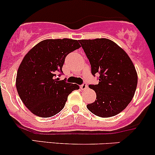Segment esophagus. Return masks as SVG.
Returning a JSON list of instances; mask_svg holds the SVG:
<instances>
[{
    "instance_id": "esophagus-1",
    "label": "esophagus",
    "mask_w": 155,
    "mask_h": 155,
    "mask_svg": "<svg viewBox=\"0 0 155 155\" xmlns=\"http://www.w3.org/2000/svg\"><path fill=\"white\" fill-rule=\"evenodd\" d=\"M87 87V85L85 82H84V83H82V85H80V88L82 89V90H85V89H86Z\"/></svg>"
}]
</instances>
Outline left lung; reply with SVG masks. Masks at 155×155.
<instances>
[{"mask_svg":"<svg viewBox=\"0 0 155 155\" xmlns=\"http://www.w3.org/2000/svg\"><path fill=\"white\" fill-rule=\"evenodd\" d=\"M99 83L89 85L96 92V101L87 104L90 112L108 118L124 110L132 101L137 85V73L127 54L106 38L79 40Z\"/></svg>","mask_w":155,"mask_h":155,"instance_id":"left-lung-1","label":"left lung"}]
</instances>
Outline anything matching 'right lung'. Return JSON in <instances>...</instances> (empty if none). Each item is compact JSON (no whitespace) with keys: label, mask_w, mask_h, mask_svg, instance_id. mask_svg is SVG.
Instances as JSON below:
<instances>
[{"label":"right lung","mask_w":155,"mask_h":155,"mask_svg":"<svg viewBox=\"0 0 155 155\" xmlns=\"http://www.w3.org/2000/svg\"><path fill=\"white\" fill-rule=\"evenodd\" d=\"M79 48L76 40H45L25 56L17 72L16 88L33 114L42 118L54 116L64 107L68 95L79 88L66 79L58 81L67 55Z\"/></svg>","instance_id":"obj_1"}]
</instances>
